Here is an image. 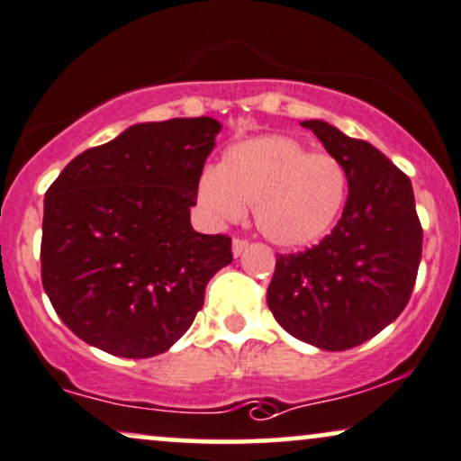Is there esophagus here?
<instances>
[{
  "label": "esophagus",
  "instance_id": "34e87169",
  "mask_svg": "<svg viewBox=\"0 0 461 461\" xmlns=\"http://www.w3.org/2000/svg\"><path fill=\"white\" fill-rule=\"evenodd\" d=\"M246 248H248V241H243V240L232 241V254H235V257H241V254L246 252Z\"/></svg>",
  "mask_w": 461,
  "mask_h": 461
}]
</instances>
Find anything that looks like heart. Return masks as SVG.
I'll list each match as a JSON object with an SVG mask.
<instances>
[{
  "mask_svg": "<svg viewBox=\"0 0 461 461\" xmlns=\"http://www.w3.org/2000/svg\"><path fill=\"white\" fill-rule=\"evenodd\" d=\"M348 179L329 153H310L291 136L267 134L224 151L198 179V203L213 221H235L254 207L265 240L303 248L321 240L342 212Z\"/></svg>",
  "mask_w": 461,
  "mask_h": 461,
  "instance_id": "heart-1",
  "label": "heart"
}]
</instances>
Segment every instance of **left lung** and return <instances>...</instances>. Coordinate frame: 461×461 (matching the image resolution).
Wrapping results in <instances>:
<instances>
[{
  "label": "left lung",
  "mask_w": 461,
  "mask_h": 461,
  "mask_svg": "<svg viewBox=\"0 0 461 461\" xmlns=\"http://www.w3.org/2000/svg\"><path fill=\"white\" fill-rule=\"evenodd\" d=\"M348 179L342 218L308 252L277 257L267 305L293 338L348 350L391 325L411 299L423 230L411 179L376 147L322 119L301 122Z\"/></svg>",
  "instance_id": "8db88e82"
}]
</instances>
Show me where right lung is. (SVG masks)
<instances>
[{
	"instance_id": "1",
	"label": "right lung",
	"mask_w": 461,
	"mask_h": 461,
	"mask_svg": "<svg viewBox=\"0 0 461 461\" xmlns=\"http://www.w3.org/2000/svg\"><path fill=\"white\" fill-rule=\"evenodd\" d=\"M221 123H136L77 156L44 194L42 286L89 346L126 359L167 352L232 260L226 235L190 224Z\"/></svg>"
}]
</instances>
